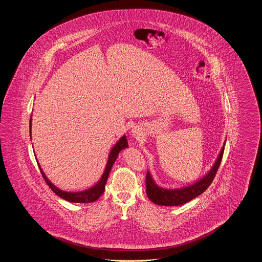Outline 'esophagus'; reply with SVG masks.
<instances>
[{
  "instance_id": "esophagus-1",
  "label": "esophagus",
  "mask_w": 262,
  "mask_h": 262,
  "mask_svg": "<svg viewBox=\"0 0 262 262\" xmlns=\"http://www.w3.org/2000/svg\"><path fill=\"white\" fill-rule=\"evenodd\" d=\"M132 136L134 137L135 139H140L141 138V136H142V133H141V130L138 128V127H135V128H133V130H132Z\"/></svg>"
}]
</instances>
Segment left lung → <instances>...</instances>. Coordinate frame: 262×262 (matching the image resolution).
I'll use <instances>...</instances> for the list:
<instances>
[{
    "mask_svg": "<svg viewBox=\"0 0 262 262\" xmlns=\"http://www.w3.org/2000/svg\"><path fill=\"white\" fill-rule=\"evenodd\" d=\"M225 146L222 147L220 154L217 160L212 166L210 171L201 178L200 181L195 182L194 184L187 186V187H181V188H164V187L157 186L154 182L149 171L146 174V193L147 196L152 202L163 205V206H178L183 205L188 201L195 199L200 195L203 191L207 189V187L211 185L213 179L218 171L220 163L222 161L223 153H224Z\"/></svg>",
    "mask_w": 262,
    "mask_h": 262,
    "instance_id": "8db88e82",
    "label": "left lung"
}]
</instances>
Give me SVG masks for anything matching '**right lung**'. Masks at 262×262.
I'll return each instance as SVG.
<instances>
[{"mask_svg": "<svg viewBox=\"0 0 262 262\" xmlns=\"http://www.w3.org/2000/svg\"><path fill=\"white\" fill-rule=\"evenodd\" d=\"M29 127H30V133H31V119H30V124H29ZM128 145H127V140H126V137L125 136L120 138V140L114 145L112 150L110 151V154H109V158H108V161L106 164V168H105V171L102 174L101 179L98 181V183L93 186V187L85 189V190H82V191H64L60 189L59 187L54 186L49 179L46 177V174H44V172L42 171L39 163H38V166L40 168V172L43 176L45 182L47 183V185L50 187L51 189L60 198H62V200H66L67 201H70V202H75V203H90V202H93L95 200H98L100 196L103 194L104 190H105V185L107 183V179L109 177L110 174V171L112 169L113 165L116 161L117 157H118V154L120 151H122L123 149L126 148Z\"/></svg>", "mask_w": 262, "mask_h": 262, "instance_id": "add662e5", "label": "right lung"}]
</instances>
